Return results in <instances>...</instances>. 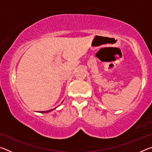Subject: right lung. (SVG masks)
Returning <instances> with one entry per match:
<instances>
[{
    "mask_svg": "<svg viewBox=\"0 0 152 152\" xmlns=\"http://www.w3.org/2000/svg\"><path fill=\"white\" fill-rule=\"evenodd\" d=\"M62 102H63V101H62ZM62 102H61V103H62ZM55 109H56V107L55 108ZM55 109H51V110H46V111H40V112H39V113H49V112L51 111V110H54Z\"/></svg>",
    "mask_w": 152,
    "mask_h": 152,
    "instance_id": "1",
    "label": "right lung"
}]
</instances>
